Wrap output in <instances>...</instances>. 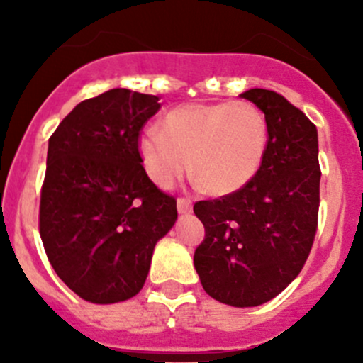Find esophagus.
I'll return each mask as SVG.
<instances>
[{"mask_svg": "<svg viewBox=\"0 0 363 363\" xmlns=\"http://www.w3.org/2000/svg\"><path fill=\"white\" fill-rule=\"evenodd\" d=\"M177 211L181 214H189L193 211V202L186 196H181V199H177Z\"/></svg>", "mask_w": 363, "mask_h": 363, "instance_id": "obj_1", "label": "esophagus"}]
</instances>
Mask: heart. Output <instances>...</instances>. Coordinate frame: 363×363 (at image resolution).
Segmentation results:
<instances>
[{
  "label": "heart",
  "mask_w": 363,
  "mask_h": 363,
  "mask_svg": "<svg viewBox=\"0 0 363 363\" xmlns=\"http://www.w3.org/2000/svg\"><path fill=\"white\" fill-rule=\"evenodd\" d=\"M267 142L269 126L256 105L219 101L179 105L164 116L163 130L142 135L138 149L160 186H172L191 167L203 191L230 195L258 174Z\"/></svg>",
  "instance_id": "heart-1"
}]
</instances>
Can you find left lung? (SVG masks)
Instances as JSON below:
<instances>
[{
	"mask_svg": "<svg viewBox=\"0 0 363 363\" xmlns=\"http://www.w3.org/2000/svg\"><path fill=\"white\" fill-rule=\"evenodd\" d=\"M265 113L269 142L242 189L195 203L205 226L195 251L203 290L218 302L255 307L279 295L302 270L318 228V131L276 91L240 94Z\"/></svg>",
	"mask_w": 363,
	"mask_h": 363,
	"instance_id": "left-lung-1",
	"label": "left lung"
}]
</instances>
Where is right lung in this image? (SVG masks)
<instances>
[{
  "mask_svg": "<svg viewBox=\"0 0 363 363\" xmlns=\"http://www.w3.org/2000/svg\"><path fill=\"white\" fill-rule=\"evenodd\" d=\"M160 98L111 89L84 100L49 138L40 237L60 279L80 298L116 303L142 290L177 200L145 174L138 151Z\"/></svg>",
  "mask_w": 363,
  "mask_h": 363,
  "instance_id": "add662e5",
  "label": "right lung"
}]
</instances>
